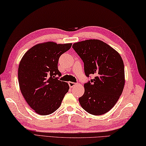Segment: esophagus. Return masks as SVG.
Masks as SVG:
<instances>
[{"instance_id": "esophagus-1", "label": "esophagus", "mask_w": 146, "mask_h": 146, "mask_svg": "<svg viewBox=\"0 0 146 146\" xmlns=\"http://www.w3.org/2000/svg\"><path fill=\"white\" fill-rule=\"evenodd\" d=\"M76 84V83H74V82H69V87L70 88H73L74 86H75Z\"/></svg>"}]
</instances>
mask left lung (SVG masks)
<instances>
[{"label": "left lung", "mask_w": 146, "mask_h": 146, "mask_svg": "<svg viewBox=\"0 0 146 146\" xmlns=\"http://www.w3.org/2000/svg\"><path fill=\"white\" fill-rule=\"evenodd\" d=\"M73 49L84 62L86 76L95 75L85 83L84 93L79 98L82 108L89 113L101 115L115 106L125 84L124 64L120 54L99 40L74 43Z\"/></svg>", "instance_id": "left-lung-1"}]
</instances>
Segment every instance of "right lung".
I'll list each match as a JSON object with an SVG mask.
<instances>
[{
    "mask_svg": "<svg viewBox=\"0 0 146 146\" xmlns=\"http://www.w3.org/2000/svg\"><path fill=\"white\" fill-rule=\"evenodd\" d=\"M72 43L46 42L38 44L26 52L18 68L19 88L31 108L41 115H47L60 107L69 91L67 82L58 80V59Z\"/></svg>",
    "mask_w": 146,
    "mask_h": 146,
    "instance_id": "1",
    "label": "right lung"
}]
</instances>
